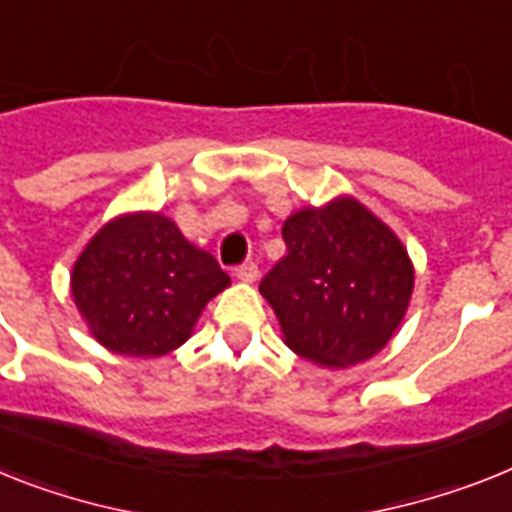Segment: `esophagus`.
<instances>
[{
	"instance_id": "obj_1",
	"label": "esophagus",
	"mask_w": 512,
	"mask_h": 512,
	"mask_svg": "<svg viewBox=\"0 0 512 512\" xmlns=\"http://www.w3.org/2000/svg\"><path fill=\"white\" fill-rule=\"evenodd\" d=\"M235 274H238L240 282H253L259 277V266L253 264V261H246V264H240L238 269H235Z\"/></svg>"
}]
</instances>
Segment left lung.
I'll return each instance as SVG.
<instances>
[{
	"mask_svg": "<svg viewBox=\"0 0 512 512\" xmlns=\"http://www.w3.org/2000/svg\"><path fill=\"white\" fill-rule=\"evenodd\" d=\"M282 240L287 253L259 290L287 348L322 366H353L379 353L411 301L403 243L353 198L298 211Z\"/></svg>",
	"mask_w": 512,
	"mask_h": 512,
	"instance_id": "obj_1",
	"label": "left lung"
}]
</instances>
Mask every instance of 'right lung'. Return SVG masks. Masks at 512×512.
I'll return each instance as SVG.
<instances>
[{"label":"right lung","mask_w":512,"mask_h":512,"mask_svg":"<svg viewBox=\"0 0 512 512\" xmlns=\"http://www.w3.org/2000/svg\"><path fill=\"white\" fill-rule=\"evenodd\" d=\"M230 285L162 214L109 222L80 253L73 298L101 345L120 356H164L188 340L206 303Z\"/></svg>","instance_id":"add662e5"}]
</instances>
